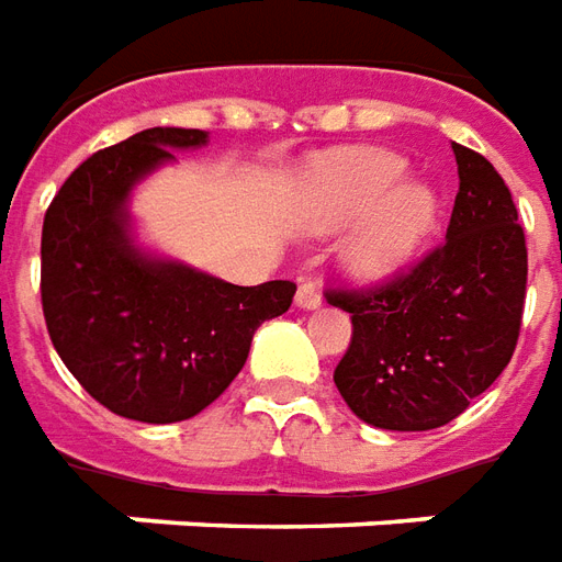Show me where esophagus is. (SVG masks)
<instances>
[{"instance_id":"34e87169","label":"esophagus","mask_w":562,"mask_h":562,"mask_svg":"<svg viewBox=\"0 0 562 562\" xmlns=\"http://www.w3.org/2000/svg\"><path fill=\"white\" fill-rule=\"evenodd\" d=\"M321 286L314 284V281H305V284H299L296 290V305L299 308H321Z\"/></svg>"}]
</instances>
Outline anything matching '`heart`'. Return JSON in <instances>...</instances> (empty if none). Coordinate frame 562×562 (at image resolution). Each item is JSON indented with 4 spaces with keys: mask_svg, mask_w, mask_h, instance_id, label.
<instances>
[{
    "mask_svg": "<svg viewBox=\"0 0 562 562\" xmlns=\"http://www.w3.org/2000/svg\"><path fill=\"white\" fill-rule=\"evenodd\" d=\"M404 170V158L386 149H344L317 164L305 200L311 231H338L372 209L344 245L350 276H389L431 236L437 194L422 182H401Z\"/></svg>",
    "mask_w": 562,
    "mask_h": 562,
    "instance_id": "b5f03b06",
    "label": "heart"
}]
</instances>
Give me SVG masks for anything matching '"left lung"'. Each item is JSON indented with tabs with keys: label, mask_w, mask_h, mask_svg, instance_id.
Segmentation results:
<instances>
[{
	"label": "left lung",
	"mask_w": 562,
	"mask_h": 562,
	"mask_svg": "<svg viewBox=\"0 0 562 562\" xmlns=\"http://www.w3.org/2000/svg\"><path fill=\"white\" fill-rule=\"evenodd\" d=\"M458 194L446 239L374 286H335L353 321L335 368L347 407L386 431H431L470 407L509 366L527 296L518 209L494 164L452 143Z\"/></svg>",
	"instance_id": "left-lung-1"
}]
</instances>
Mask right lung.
Returning a JSON list of instances; mask_svg holds the SVG:
<instances>
[{
	"label": "right lung",
	"mask_w": 562,
	"mask_h": 562,
	"mask_svg": "<svg viewBox=\"0 0 562 562\" xmlns=\"http://www.w3.org/2000/svg\"><path fill=\"white\" fill-rule=\"evenodd\" d=\"M206 131L146 128L95 151L56 191L41 231V305L77 383L125 419L182 422L239 374L257 326L284 314L293 281L227 284L131 241L128 194Z\"/></svg>",
	"instance_id": "obj_1"
}]
</instances>
